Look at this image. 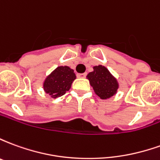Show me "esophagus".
I'll list each match as a JSON object with an SVG mask.
<instances>
[{
    "label": "esophagus",
    "mask_w": 160,
    "mask_h": 160,
    "mask_svg": "<svg viewBox=\"0 0 160 160\" xmlns=\"http://www.w3.org/2000/svg\"><path fill=\"white\" fill-rule=\"evenodd\" d=\"M86 76H87V73H77V77H78V78H85Z\"/></svg>",
    "instance_id": "34e87169"
}]
</instances>
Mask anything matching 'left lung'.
I'll use <instances>...</instances> for the list:
<instances>
[{"label":"left lung","instance_id":"obj_1","mask_svg":"<svg viewBox=\"0 0 160 160\" xmlns=\"http://www.w3.org/2000/svg\"><path fill=\"white\" fill-rule=\"evenodd\" d=\"M87 79L93 87L95 93L102 99L112 97L118 89L117 80L104 66L94 67L93 71L87 74Z\"/></svg>","mask_w":160,"mask_h":160}]
</instances>
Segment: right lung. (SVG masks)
I'll return each mask as SVG.
<instances>
[{
  "instance_id": "add662e5",
  "label": "right lung",
  "mask_w": 160,
  "mask_h": 160,
  "mask_svg": "<svg viewBox=\"0 0 160 160\" xmlns=\"http://www.w3.org/2000/svg\"><path fill=\"white\" fill-rule=\"evenodd\" d=\"M75 78V73L70 68L58 67L46 78L43 89L54 98L61 97L69 90Z\"/></svg>"
}]
</instances>
